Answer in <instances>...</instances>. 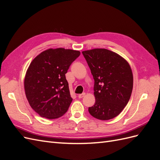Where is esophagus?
Returning a JSON list of instances; mask_svg holds the SVG:
<instances>
[{"label":"esophagus","mask_w":160,"mask_h":160,"mask_svg":"<svg viewBox=\"0 0 160 160\" xmlns=\"http://www.w3.org/2000/svg\"><path fill=\"white\" fill-rule=\"evenodd\" d=\"M85 93H82V94H79V95H78V97H79V98H83V97L85 96Z\"/></svg>","instance_id":"1"}]
</instances>
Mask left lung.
<instances>
[{"label":"left lung","instance_id":"left-lung-1","mask_svg":"<svg viewBox=\"0 0 160 160\" xmlns=\"http://www.w3.org/2000/svg\"><path fill=\"white\" fill-rule=\"evenodd\" d=\"M82 53L95 81V103L89 112L100 120L113 119L123 111L132 95L133 77L130 65L118 53L105 49Z\"/></svg>","mask_w":160,"mask_h":160}]
</instances>
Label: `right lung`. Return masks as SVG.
<instances>
[{
  "label": "right lung",
  "mask_w": 160,
  "mask_h": 160,
  "mask_svg": "<svg viewBox=\"0 0 160 160\" xmlns=\"http://www.w3.org/2000/svg\"><path fill=\"white\" fill-rule=\"evenodd\" d=\"M79 55V51L49 49L31 62L24 81L25 95L31 107L41 117L57 119L68 110L72 99L65 74Z\"/></svg>",
  "instance_id": "obj_1"
}]
</instances>
